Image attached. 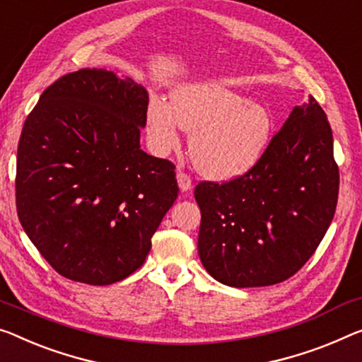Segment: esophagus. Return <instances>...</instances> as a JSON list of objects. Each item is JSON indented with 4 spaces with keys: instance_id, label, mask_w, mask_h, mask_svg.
I'll return each instance as SVG.
<instances>
[{
    "instance_id": "34e87169",
    "label": "esophagus",
    "mask_w": 362,
    "mask_h": 362,
    "mask_svg": "<svg viewBox=\"0 0 362 362\" xmlns=\"http://www.w3.org/2000/svg\"><path fill=\"white\" fill-rule=\"evenodd\" d=\"M176 180H177V186H180V189L182 192H186V191H189V189L192 187V181H191V177H189V175H186L185 171H177L176 173Z\"/></svg>"
}]
</instances>
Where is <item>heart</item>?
Listing matches in <instances>:
<instances>
[{"instance_id":"heart-1","label":"heart","mask_w":362,"mask_h":362,"mask_svg":"<svg viewBox=\"0 0 362 362\" xmlns=\"http://www.w3.org/2000/svg\"><path fill=\"white\" fill-rule=\"evenodd\" d=\"M180 126L192 131V162L204 176L233 180L262 157L274 132L270 111L215 82H197L173 93L171 105L155 98L147 110L153 148L168 152L180 144Z\"/></svg>"}]
</instances>
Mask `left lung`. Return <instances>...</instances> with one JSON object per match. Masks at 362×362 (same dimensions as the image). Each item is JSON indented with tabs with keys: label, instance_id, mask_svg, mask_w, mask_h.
Returning <instances> with one entry per match:
<instances>
[{
	"label": "left lung",
	"instance_id": "obj_1",
	"mask_svg": "<svg viewBox=\"0 0 362 362\" xmlns=\"http://www.w3.org/2000/svg\"><path fill=\"white\" fill-rule=\"evenodd\" d=\"M338 186L332 127L309 97L293 108L251 170L223 185L196 186L200 262L228 286L288 280L329 230Z\"/></svg>",
	"mask_w": 362,
	"mask_h": 362
}]
</instances>
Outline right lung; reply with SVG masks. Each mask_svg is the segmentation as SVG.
<instances>
[{
	"instance_id": "obj_1",
	"label": "right lung",
	"mask_w": 362,
	"mask_h": 362,
	"mask_svg": "<svg viewBox=\"0 0 362 362\" xmlns=\"http://www.w3.org/2000/svg\"><path fill=\"white\" fill-rule=\"evenodd\" d=\"M147 105L129 77L79 69L42 93L22 127L21 225L72 281L103 286L136 272L177 197L175 165L141 148Z\"/></svg>"
}]
</instances>
